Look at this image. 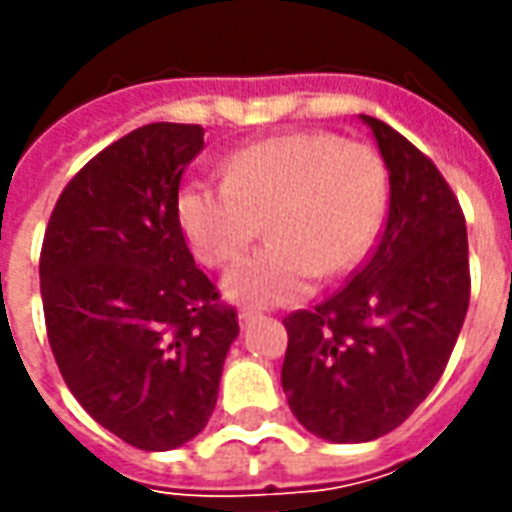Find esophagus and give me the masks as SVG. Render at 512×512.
Listing matches in <instances>:
<instances>
[{
	"instance_id": "34e87169",
	"label": "esophagus",
	"mask_w": 512,
	"mask_h": 512,
	"mask_svg": "<svg viewBox=\"0 0 512 512\" xmlns=\"http://www.w3.org/2000/svg\"><path fill=\"white\" fill-rule=\"evenodd\" d=\"M257 315L255 312H249V310H241L238 312V326H241V329H246V326H249V323L255 321Z\"/></svg>"
}]
</instances>
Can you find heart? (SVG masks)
Wrapping results in <instances>:
<instances>
[{"label":"heart","instance_id":"obj_1","mask_svg":"<svg viewBox=\"0 0 512 512\" xmlns=\"http://www.w3.org/2000/svg\"><path fill=\"white\" fill-rule=\"evenodd\" d=\"M389 178L373 147L329 131L268 136L224 161V180L194 178L175 200L191 252L227 266L260 235L271 244L222 279L224 299L279 307L304 299L318 277L351 274L384 227Z\"/></svg>","mask_w":512,"mask_h":512}]
</instances>
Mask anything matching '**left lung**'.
Masks as SVG:
<instances>
[{"mask_svg": "<svg viewBox=\"0 0 512 512\" xmlns=\"http://www.w3.org/2000/svg\"><path fill=\"white\" fill-rule=\"evenodd\" d=\"M359 120L389 172L384 233L343 290L285 318L290 411L334 444L381 439L428 397L469 307L466 219L447 180L395 128Z\"/></svg>", "mask_w": 512, "mask_h": 512, "instance_id": "left-lung-1", "label": "left lung"}]
</instances>
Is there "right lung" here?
I'll return each mask as SVG.
<instances>
[{"instance_id": "add662e5", "label": "right lung", "mask_w": 512, "mask_h": 512, "mask_svg": "<svg viewBox=\"0 0 512 512\" xmlns=\"http://www.w3.org/2000/svg\"><path fill=\"white\" fill-rule=\"evenodd\" d=\"M202 139V126L150 123L101 150L60 194L40 252L62 378L98 425L139 450L202 433L238 337L175 213Z\"/></svg>"}]
</instances>
